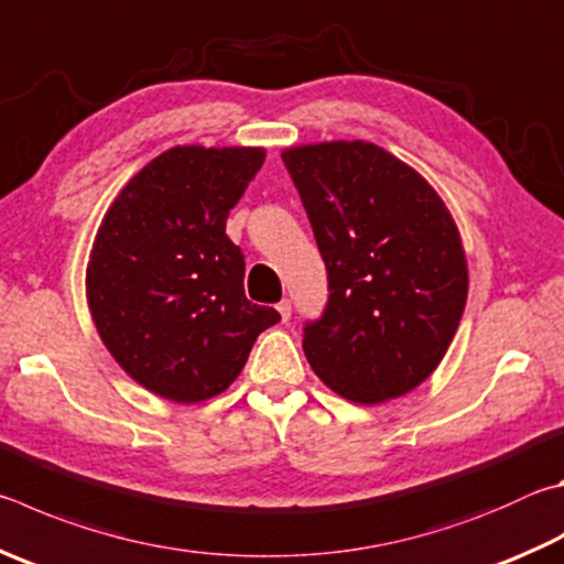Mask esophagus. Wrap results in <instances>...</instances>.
Listing matches in <instances>:
<instances>
[{
    "label": "esophagus",
    "instance_id": "1",
    "mask_svg": "<svg viewBox=\"0 0 564 564\" xmlns=\"http://www.w3.org/2000/svg\"><path fill=\"white\" fill-rule=\"evenodd\" d=\"M275 308H279V313H281V321H289L291 317V301L289 299H283L279 305H275Z\"/></svg>",
    "mask_w": 564,
    "mask_h": 564
}]
</instances>
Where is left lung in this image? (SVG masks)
Masks as SVG:
<instances>
[{
    "label": "left lung",
    "instance_id": "1",
    "mask_svg": "<svg viewBox=\"0 0 564 564\" xmlns=\"http://www.w3.org/2000/svg\"><path fill=\"white\" fill-rule=\"evenodd\" d=\"M281 158L327 269L325 308L303 325L311 367L350 402L412 392L464 315L468 271L452 214L422 175L372 142Z\"/></svg>",
    "mask_w": 564,
    "mask_h": 564
}]
</instances>
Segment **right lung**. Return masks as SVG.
Returning a JSON list of instances; mask_svg holds the SVG:
<instances>
[{"instance_id": "1", "label": "right lung", "mask_w": 564, "mask_h": 564, "mask_svg": "<svg viewBox=\"0 0 564 564\" xmlns=\"http://www.w3.org/2000/svg\"><path fill=\"white\" fill-rule=\"evenodd\" d=\"M263 158L259 148H172L128 182L98 229L90 315L122 370L172 402L224 392L256 337L281 321L247 301V263L227 237Z\"/></svg>"}]
</instances>
